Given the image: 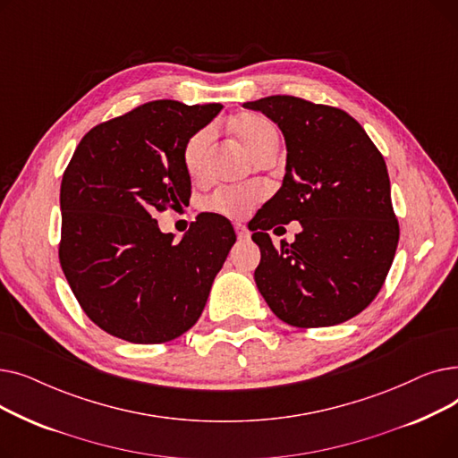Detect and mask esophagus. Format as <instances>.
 Here are the masks:
<instances>
[{"label": "esophagus", "mask_w": 458, "mask_h": 458, "mask_svg": "<svg viewBox=\"0 0 458 458\" xmlns=\"http://www.w3.org/2000/svg\"><path fill=\"white\" fill-rule=\"evenodd\" d=\"M233 228H235V233H237V239H242V242H247V239L250 237V232H249V228L245 225H239L237 223Z\"/></svg>", "instance_id": "obj_1"}]
</instances>
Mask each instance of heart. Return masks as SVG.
Returning <instances> with one entry per match:
<instances>
[{"label":"heart","instance_id":"obj_1","mask_svg":"<svg viewBox=\"0 0 458 458\" xmlns=\"http://www.w3.org/2000/svg\"><path fill=\"white\" fill-rule=\"evenodd\" d=\"M232 128L237 139L243 142V147L249 150L252 157L259 150L269 147V144H278L276 130L267 123L266 118H261L258 114H250V113L239 114L233 120ZM209 139H211V131L209 128H204V130H199L197 133H192L185 142L183 165H185V171L192 178L199 176L200 173L202 156ZM261 199H263V189L254 183L219 187L206 199L204 208L211 213L228 216V219H243V216H247Z\"/></svg>","mask_w":458,"mask_h":458}]
</instances>
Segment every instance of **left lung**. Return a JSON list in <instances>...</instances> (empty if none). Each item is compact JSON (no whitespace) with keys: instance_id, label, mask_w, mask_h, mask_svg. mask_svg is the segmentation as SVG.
Listing matches in <instances>:
<instances>
[{"instance_id":"8db88e82","label":"left lung","mask_w":458,"mask_h":458,"mask_svg":"<svg viewBox=\"0 0 458 458\" xmlns=\"http://www.w3.org/2000/svg\"><path fill=\"white\" fill-rule=\"evenodd\" d=\"M243 106L276 123L287 148L282 187L254 216L258 290L287 325H340L371 304L395 256L399 223L386 163L338 107L285 94ZM292 220L303 232L292 246L275 248L267 230Z\"/></svg>"}]
</instances>
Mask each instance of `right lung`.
Returning <instances> with one entry per match:
<instances>
[{"label":"right lung","mask_w":458,"mask_h":458,"mask_svg":"<svg viewBox=\"0 0 458 458\" xmlns=\"http://www.w3.org/2000/svg\"><path fill=\"white\" fill-rule=\"evenodd\" d=\"M221 104H142L94 126L61 182L59 261L89 319L131 344L171 342L195 325L235 243L230 221L200 213L180 243L154 215L191 197L187 139Z\"/></svg>","instance_id":"obj_1"}]
</instances>
